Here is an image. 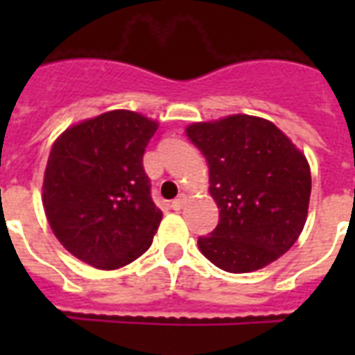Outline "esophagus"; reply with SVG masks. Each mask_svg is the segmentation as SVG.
Segmentation results:
<instances>
[{
    "instance_id": "1",
    "label": "esophagus",
    "mask_w": 355,
    "mask_h": 355,
    "mask_svg": "<svg viewBox=\"0 0 355 355\" xmlns=\"http://www.w3.org/2000/svg\"><path fill=\"white\" fill-rule=\"evenodd\" d=\"M186 200H188L186 195H178L177 199L171 200V208L173 210H180V208H184V205H186Z\"/></svg>"
}]
</instances>
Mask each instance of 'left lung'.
<instances>
[{"mask_svg": "<svg viewBox=\"0 0 355 355\" xmlns=\"http://www.w3.org/2000/svg\"><path fill=\"white\" fill-rule=\"evenodd\" d=\"M210 167L219 223L199 237L200 252L227 272L272 263L297 241L308 217L311 173L306 156L263 118L245 114L186 128Z\"/></svg>", "mask_w": 355, "mask_h": 355, "instance_id": "8db88e82", "label": "left lung"}]
</instances>
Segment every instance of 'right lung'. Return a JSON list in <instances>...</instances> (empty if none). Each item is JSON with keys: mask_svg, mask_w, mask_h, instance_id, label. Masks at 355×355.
<instances>
[{"mask_svg": "<svg viewBox=\"0 0 355 355\" xmlns=\"http://www.w3.org/2000/svg\"><path fill=\"white\" fill-rule=\"evenodd\" d=\"M158 123L112 110L64 130L53 144L42 200L53 234L75 258L119 269L150 247L162 221L144 171Z\"/></svg>", "mask_w": 355, "mask_h": 355, "instance_id": "right-lung-1", "label": "right lung"}]
</instances>
